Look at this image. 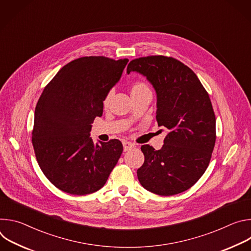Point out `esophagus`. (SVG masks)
Instances as JSON below:
<instances>
[{
	"label": "esophagus",
	"instance_id": "34e87169",
	"mask_svg": "<svg viewBox=\"0 0 251 251\" xmlns=\"http://www.w3.org/2000/svg\"><path fill=\"white\" fill-rule=\"evenodd\" d=\"M135 145L133 144V143L131 142H128V141H123V149H124V152H127L129 150H131L132 148H134Z\"/></svg>",
	"mask_w": 251,
	"mask_h": 251
}]
</instances>
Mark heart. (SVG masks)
I'll list each match as a JSON object with an SVG mask.
<instances>
[{"mask_svg":"<svg viewBox=\"0 0 251 251\" xmlns=\"http://www.w3.org/2000/svg\"><path fill=\"white\" fill-rule=\"evenodd\" d=\"M144 90H149V88H148V86L145 83H143L141 81H136L131 86V94H134V93H137V92H141V91H144ZM111 97H112V91H109L108 93L105 95V97L103 99L104 107H107V106L109 105Z\"/></svg>","mask_w":251,"mask_h":251,"instance_id":"b5f03b06","label":"heart"}]
</instances>
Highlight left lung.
Listing matches in <instances>:
<instances>
[{
	"label": "left lung",
	"mask_w": 251,
	"mask_h": 251,
	"mask_svg": "<svg viewBox=\"0 0 251 251\" xmlns=\"http://www.w3.org/2000/svg\"><path fill=\"white\" fill-rule=\"evenodd\" d=\"M144 75L157 93L156 119L168 129L161 150L143 145L140 184L159 196L193 187L205 172L216 143V116L209 96L194 71L173 57L133 59L127 74Z\"/></svg>",
	"instance_id": "1"
}]
</instances>
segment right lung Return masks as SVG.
I'll return each mask as SVG.
<instances>
[{
  "mask_svg": "<svg viewBox=\"0 0 251 251\" xmlns=\"http://www.w3.org/2000/svg\"><path fill=\"white\" fill-rule=\"evenodd\" d=\"M128 61L80 57L64 65L45 87L35 107L31 142L43 173L62 192L92 194L116 166L122 143L114 139L94 144L90 131Z\"/></svg>",
  "mask_w": 251,
  "mask_h": 251,
  "instance_id": "obj_1",
  "label": "right lung"
}]
</instances>
